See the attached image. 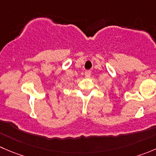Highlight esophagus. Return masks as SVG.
<instances>
[{
	"label": "esophagus",
	"mask_w": 156,
	"mask_h": 156,
	"mask_svg": "<svg viewBox=\"0 0 156 156\" xmlns=\"http://www.w3.org/2000/svg\"><path fill=\"white\" fill-rule=\"evenodd\" d=\"M90 70H87L85 71V72H84V75H85V77L86 78H90Z\"/></svg>",
	"instance_id": "1"
}]
</instances>
